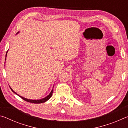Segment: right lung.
I'll use <instances>...</instances> for the list:
<instances>
[{
    "label": "right lung",
    "instance_id": "right-lung-1",
    "mask_svg": "<svg viewBox=\"0 0 128 128\" xmlns=\"http://www.w3.org/2000/svg\"><path fill=\"white\" fill-rule=\"evenodd\" d=\"M6 56H7V54H6ZM10 89H11V90H12V92H14V93H15V94H16V92H14V90H13L11 88H10ZM52 91H53V90L51 91V92H50V94L48 95V96H46V98H43V99H40V100H30V99H26V98H23V97H22V96H20V97L23 99V100L26 101V102H28L33 103H38H38H42L45 102H46L47 100H48V99L51 98V96H52Z\"/></svg>",
    "mask_w": 128,
    "mask_h": 128
}]
</instances>
